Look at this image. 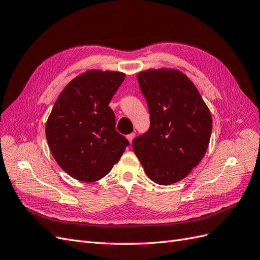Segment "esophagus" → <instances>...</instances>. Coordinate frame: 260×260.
<instances>
[{
	"label": "esophagus",
	"mask_w": 260,
	"mask_h": 260,
	"mask_svg": "<svg viewBox=\"0 0 260 260\" xmlns=\"http://www.w3.org/2000/svg\"><path fill=\"white\" fill-rule=\"evenodd\" d=\"M126 137H127V139H128V142L132 144V142H133V139H134V137H135V134H134V133H132V134H128L127 136H126Z\"/></svg>",
	"instance_id": "obj_1"
}]
</instances>
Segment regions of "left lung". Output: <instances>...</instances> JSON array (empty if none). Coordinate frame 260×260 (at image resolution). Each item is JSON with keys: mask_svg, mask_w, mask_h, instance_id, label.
Listing matches in <instances>:
<instances>
[{"mask_svg": "<svg viewBox=\"0 0 260 260\" xmlns=\"http://www.w3.org/2000/svg\"><path fill=\"white\" fill-rule=\"evenodd\" d=\"M150 127L133 140V150L154 183L186 177L205 155L212 118L191 80L177 70H148L137 75Z\"/></svg>", "mask_w": 260, "mask_h": 260, "instance_id": "obj_1", "label": "left lung"}]
</instances>
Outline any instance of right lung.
<instances>
[{
	"label": "right lung",
	"instance_id": "right-lung-1",
	"mask_svg": "<svg viewBox=\"0 0 260 260\" xmlns=\"http://www.w3.org/2000/svg\"><path fill=\"white\" fill-rule=\"evenodd\" d=\"M125 74L88 71L58 95L46 125L50 150L74 179L94 182L106 176L129 142L115 129L110 101Z\"/></svg>",
	"mask_w": 260,
	"mask_h": 260
}]
</instances>
